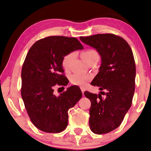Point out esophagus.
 <instances>
[{
	"instance_id": "obj_1",
	"label": "esophagus",
	"mask_w": 151,
	"mask_h": 151,
	"mask_svg": "<svg viewBox=\"0 0 151 151\" xmlns=\"http://www.w3.org/2000/svg\"><path fill=\"white\" fill-rule=\"evenodd\" d=\"M81 91H82V93H83V95H84L85 89H84V88H83V87H81Z\"/></svg>"
}]
</instances>
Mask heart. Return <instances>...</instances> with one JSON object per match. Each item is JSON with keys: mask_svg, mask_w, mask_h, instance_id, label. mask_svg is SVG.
Wrapping results in <instances>:
<instances>
[{"mask_svg": "<svg viewBox=\"0 0 151 151\" xmlns=\"http://www.w3.org/2000/svg\"><path fill=\"white\" fill-rule=\"evenodd\" d=\"M74 57H75V53H69L64 56L62 64L63 68L65 70H68L70 64L71 63L72 60H73ZM81 57L87 63L91 60L93 59V58H99V55L95 49H87V50H85L82 52ZM90 79H91V76H90L83 75V74H75V75L71 76L70 82L73 85L84 87L85 85H86L87 82L89 81Z\"/></svg>", "mask_w": 151, "mask_h": 151, "instance_id": "heart-1", "label": "heart"}]
</instances>
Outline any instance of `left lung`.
Listing matches in <instances>:
<instances>
[{
  "instance_id": "left-lung-1",
  "label": "left lung",
  "mask_w": 151,
  "mask_h": 151,
  "mask_svg": "<svg viewBox=\"0 0 151 151\" xmlns=\"http://www.w3.org/2000/svg\"><path fill=\"white\" fill-rule=\"evenodd\" d=\"M80 39L95 48L102 61L98 75L91 83L99 87L100 93H84L91 104L90 129L96 134L109 133L121 125L131 107L136 78L133 52L125 40L113 34L81 37Z\"/></svg>"
}]
</instances>
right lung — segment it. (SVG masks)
<instances>
[{
    "instance_id": "1",
    "label": "right lung",
    "mask_w": 151,
    "mask_h": 151,
    "mask_svg": "<svg viewBox=\"0 0 151 151\" xmlns=\"http://www.w3.org/2000/svg\"><path fill=\"white\" fill-rule=\"evenodd\" d=\"M74 37L51 36L40 39L29 49L22 69L21 95L29 117L36 127L48 133H59L68 125L69 109L82 97L76 85L56 96L53 87L67 85L62 59L75 50L83 49Z\"/></svg>"
}]
</instances>
